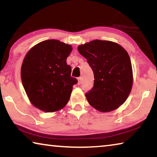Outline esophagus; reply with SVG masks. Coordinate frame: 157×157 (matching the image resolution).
<instances>
[{"label": "esophagus", "mask_w": 157, "mask_h": 157, "mask_svg": "<svg viewBox=\"0 0 157 157\" xmlns=\"http://www.w3.org/2000/svg\"><path fill=\"white\" fill-rule=\"evenodd\" d=\"M78 84H81V83H82V77H79V78H78Z\"/></svg>", "instance_id": "1"}]
</instances>
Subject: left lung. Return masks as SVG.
<instances>
[{"label":"left lung","instance_id":"8db88e82","mask_svg":"<svg viewBox=\"0 0 157 157\" xmlns=\"http://www.w3.org/2000/svg\"><path fill=\"white\" fill-rule=\"evenodd\" d=\"M78 50L94 74V87L86 94L89 105L101 112L118 109L132 88L133 72L128 53L118 44L98 39L80 45Z\"/></svg>","mask_w":157,"mask_h":157}]
</instances>
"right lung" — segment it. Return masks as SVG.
Returning a JSON list of instances; mask_svg holds the SVG:
<instances>
[{
    "mask_svg": "<svg viewBox=\"0 0 157 157\" xmlns=\"http://www.w3.org/2000/svg\"><path fill=\"white\" fill-rule=\"evenodd\" d=\"M72 46L49 39L33 46L21 66L23 86L30 102L45 112H55L67 104L73 86L78 83L71 76L66 59Z\"/></svg>",
    "mask_w": 157,
    "mask_h": 157,
    "instance_id": "right-lung-1",
    "label": "right lung"
}]
</instances>
